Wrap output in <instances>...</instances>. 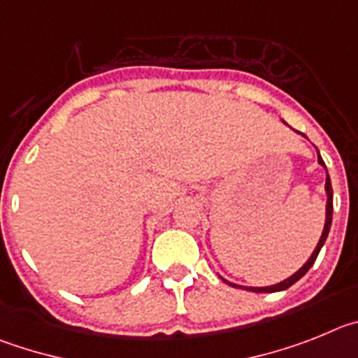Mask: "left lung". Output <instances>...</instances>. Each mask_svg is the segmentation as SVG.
Returning <instances> with one entry per match:
<instances>
[{
  "mask_svg": "<svg viewBox=\"0 0 358 358\" xmlns=\"http://www.w3.org/2000/svg\"><path fill=\"white\" fill-rule=\"evenodd\" d=\"M303 137H305V135H303ZM317 162H320L321 166H323L324 169H327V166H324L323 159H321V155H320V151H317ZM324 191H327V219H324L323 234H321L320 243H317L315 250L312 251L310 259H308L307 262L303 264V266L299 267V269L294 273V275L289 276V278H285V280H283V282L275 283V285H267V287H246V285H237V283H231V282H228V280H224V278H221V280H223V282H227L228 285H231V287L246 289V291H251V292H278V291H285V289L291 287L292 283L298 282V280L301 278V276H303L305 273L308 271V269H310L312 264L315 262V259H317V255H320L321 248H323L324 241H327V237H328V231H330V227H331V214H334V191H331V183H330V176H328V173H327V183H324Z\"/></svg>",
  "mask_w": 358,
  "mask_h": 358,
  "instance_id": "1",
  "label": "left lung"
}]
</instances>
